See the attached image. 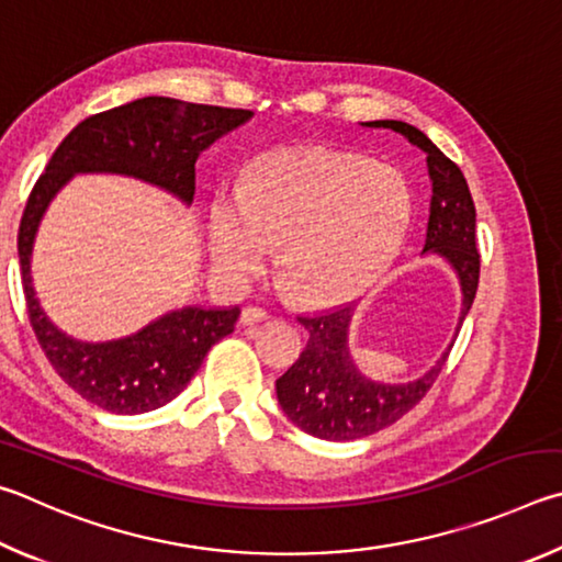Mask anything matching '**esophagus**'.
<instances>
[{
	"label": "esophagus",
	"instance_id": "34e87169",
	"mask_svg": "<svg viewBox=\"0 0 562 562\" xmlns=\"http://www.w3.org/2000/svg\"><path fill=\"white\" fill-rule=\"evenodd\" d=\"M269 318H271L269 313H266L263 308H256V306H249V308L241 311V323H244V326H256V323H263V321H269Z\"/></svg>",
	"mask_w": 562,
	"mask_h": 562
}]
</instances>
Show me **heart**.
Instances as JSON below:
<instances>
[{"label": "heart", "instance_id": "heart-1", "mask_svg": "<svg viewBox=\"0 0 562 562\" xmlns=\"http://www.w3.org/2000/svg\"><path fill=\"white\" fill-rule=\"evenodd\" d=\"M407 224L409 192L397 172L342 153L276 150L246 170L239 194L214 196L210 246L232 279L259 273L281 246L293 296L333 303L385 273Z\"/></svg>", "mask_w": 562, "mask_h": 562}]
</instances>
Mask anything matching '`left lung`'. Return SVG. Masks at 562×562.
<instances>
[{
	"label": "left lung",
	"mask_w": 562,
	"mask_h": 562,
	"mask_svg": "<svg viewBox=\"0 0 562 562\" xmlns=\"http://www.w3.org/2000/svg\"><path fill=\"white\" fill-rule=\"evenodd\" d=\"M366 125L390 127L427 153L431 204L425 251L445 256L451 269L457 271L461 296H464V308H461V321H464L476 299L481 269V256L476 251V206L471 200L464 172L415 125L402 121H372ZM350 303L336 311L299 316L301 326L308 330L306 350L276 380L281 409L286 412L293 425L308 431L311 437L350 441L395 425L425 400L449 358L447 350L427 375L407 382V385L372 382L362 378L350 360Z\"/></svg>",
	"instance_id": "obj_1"
}]
</instances>
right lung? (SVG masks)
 <instances>
[{"label":"right lung","mask_w":562,"mask_h":562,"mask_svg":"<svg viewBox=\"0 0 562 562\" xmlns=\"http://www.w3.org/2000/svg\"><path fill=\"white\" fill-rule=\"evenodd\" d=\"M241 108L184 103L147 95L95 113L68 133L38 175L19 224V266L32 330L68 387L113 415H140L187 387L214 342L234 330L239 308H182L113 342H81L58 330L38 306L29 273L38 220L76 172L140 177L192 202L196 157L216 137L249 121Z\"/></svg>","instance_id":"right-lung-1"}]
</instances>
